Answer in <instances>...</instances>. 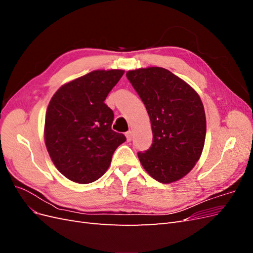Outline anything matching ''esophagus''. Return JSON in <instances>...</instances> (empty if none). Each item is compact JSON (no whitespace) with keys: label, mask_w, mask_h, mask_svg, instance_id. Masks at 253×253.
I'll return each mask as SVG.
<instances>
[{"label":"esophagus","mask_w":253,"mask_h":253,"mask_svg":"<svg viewBox=\"0 0 253 253\" xmlns=\"http://www.w3.org/2000/svg\"><path fill=\"white\" fill-rule=\"evenodd\" d=\"M126 140L129 142V141L132 140V138H133V132H132V131L126 132Z\"/></svg>","instance_id":"obj_1"}]
</instances>
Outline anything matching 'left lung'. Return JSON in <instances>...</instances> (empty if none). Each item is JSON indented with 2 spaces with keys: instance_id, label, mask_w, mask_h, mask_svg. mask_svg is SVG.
Segmentation results:
<instances>
[{
  "instance_id": "8db88e82",
  "label": "left lung",
  "mask_w": 253,
  "mask_h": 253,
  "mask_svg": "<svg viewBox=\"0 0 253 253\" xmlns=\"http://www.w3.org/2000/svg\"><path fill=\"white\" fill-rule=\"evenodd\" d=\"M151 120L153 143L138 152L144 170L162 183L187 175L200 159L206 138V115L200 96L163 67L128 71Z\"/></svg>"
}]
</instances>
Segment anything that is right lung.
<instances>
[{
	"label": "right lung",
	"mask_w": 253,
	"mask_h": 253,
	"mask_svg": "<svg viewBox=\"0 0 253 253\" xmlns=\"http://www.w3.org/2000/svg\"><path fill=\"white\" fill-rule=\"evenodd\" d=\"M125 71H94L61 86L45 116L44 138L53 165L66 178L89 183L109 169L126 138L112 129L114 113L104 103Z\"/></svg>",
	"instance_id": "right-lung-1"
}]
</instances>
